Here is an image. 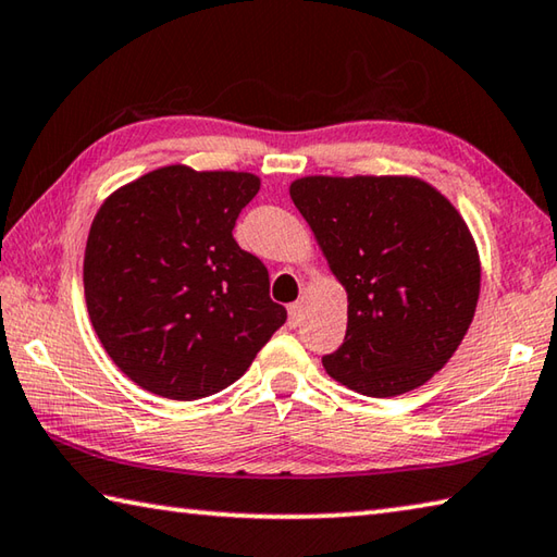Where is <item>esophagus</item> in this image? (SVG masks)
<instances>
[{
	"instance_id": "1",
	"label": "esophagus",
	"mask_w": 557,
	"mask_h": 557,
	"mask_svg": "<svg viewBox=\"0 0 557 557\" xmlns=\"http://www.w3.org/2000/svg\"><path fill=\"white\" fill-rule=\"evenodd\" d=\"M287 311H289V326L292 329L299 326V321H301V305H299V301H295V305H289Z\"/></svg>"
}]
</instances>
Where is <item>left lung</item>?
<instances>
[{
	"label": "left lung",
	"mask_w": 557,
	"mask_h": 557,
	"mask_svg": "<svg viewBox=\"0 0 557 557\" xmlns=\"http://www.w3.org/2000/svg\"><path fill=\"white\" fill-rule=\"evenodd\" d=\"M289 197L348 295L346 341L323 370L377 399L426 384L480 299V250L460 211L413 175H307Z\"/></svg>",
	"instance_id": "obj_1"
}]
</instances>
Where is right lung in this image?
<instances>
[{
    "label": "right lung",
    "mask_w": 557,
    "mask_h": 557,
    "mask_svg": "<svg viewBox=\"0 0 557 557\" xmlns=\"http://www.w3.org/2000/svg\"><path fill=\"white\" fill-rule=\"evenodd\" d=\"M260 177L165 165L126 182L89 226L83 282L107 356L138 387L191 401L236 382L282 323L234 226Z\"/></svg>",
    "instance_id": "1"
}]
</instances>
